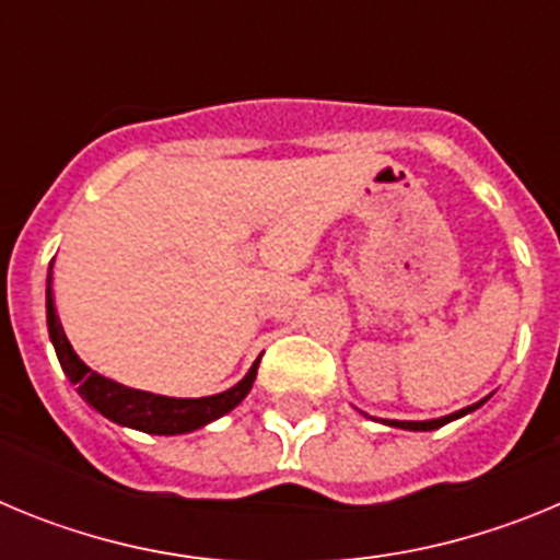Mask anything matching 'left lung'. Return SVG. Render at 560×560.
<instances>
[{"label":"left lung","instance_id":"left-lung-1","mask_svg":"<svg viewBox=\"0 0 560 560\" xmlns=\"http://www.w3.org/2000/svg\"><path fill=\"white\" fill-rule=\"evenodd\" d=\"M485 404V398L479 400V404H474V407H465L459 409V412L454 415H446V418H438V420H393L389 427H398V429H412V432H432V429H440V427H446L448 420H457L463 418V415L474 412V409H479Z\"/></svg>","mask_w":560,"mask_h":560}]
</instances>
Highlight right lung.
<instances>
[{
    "label": "right lung",
    "instance_id": "add662e5",
    "mask_svg": "<svg viewBox=\"0 0 560 560\" xmlns=\"http://www.w3.org/2000/svg\"><path fill=\"white\" fill-rule=\"evenodd\" d=\"M47 328L63 373H67L72 384H78V393H81V398L86 400L89 407H95L103 418L114 420L120 427L137 429V432L145 434L196 432V429L207 427L212 420H219L221 415L232 412L249 395L252 384H255L257 364H260V359H257L249 368V373L237 381L235 387L219 395H207V398H167V395L122 387L117 381L86 368L78 359L75 350H72V345H69L67 334L61 328V319L56 314V300H52V264H49L47 275Z\"/></svg>",
    "mask_w": 560,
    "mask_h": 560
}]
</instances>
